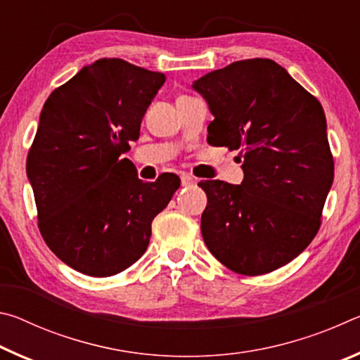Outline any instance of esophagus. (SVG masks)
Listing matches in <instances>:
<instances>
[{"instance_id": "esophagus-1", "label": "esophagus", "mask_w": 360, "mask_h": 360, "mask_svg": "<svg viewBox=\"0 0 360 360\" xmlns=\"http://www.w3.org/2000/svg\"><path fill=\"white\" fill-rule=\"evenodd\" d=\"M195 182H197V181H195L191 174H182V176H181V184H182V187L193 186Z\"/></svg>"}]
</instances>
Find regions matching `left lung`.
I'll return each instance as SVG.
<instances>
[{
	"instance_id": "obj_1",
	"label": "left lung",
	"mask_w": 360,
	"mask_h": 360,
	"mask_svg": "<svg viewBox=\"0 0 360 360\" xmlns=\"http://www.w3.org/2000/svg\"><path fill=\"white\" fill-rule=\"evenodd\" d=\"M192 89L214 117L208 143L241 150L245 173L240 186L198 184L208 197L205 245L241 275L289 264L318 233L333 182L324 109L270 58L240 60L193 81Z\"/></svg>"
}]
</instances>
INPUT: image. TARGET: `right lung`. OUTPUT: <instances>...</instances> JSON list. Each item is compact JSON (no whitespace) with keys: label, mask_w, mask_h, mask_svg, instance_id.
I'll return each instance as SVG.
<instances>
[{"label":"right lung","mask_w":360,"mask_h":360,"mask_svg":"<svg viewBox=\"0 0 360 360\" xmlns=\"http://www.w3.org/2000/svg\"><path fill=\"white\" fill-rule=\"evenodd\" d=\"M167 77L120 58L84 66L39 115L27 176L39 230L57 257L89 276H112L146 252L154 217L181 186L176 174L138 178L122 155Z\"/></svg>","instance_id":"obj_1"}]
</instances>
